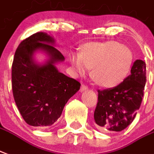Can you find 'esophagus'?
<instances>
[{
	"instance_id": "esophagus-1",
	"label": "esophagus",
	"mask_w": 154,
	"mask_h": 154,
	"mask_svg": "<svg viewBox=\"0 0 154 154\" xmlns=\"http://www.w3.org/2000/svg\"><path fill=\"white\" fill-rule=\"evenodd\" d=\"M88 90V87L86 86V85H84V84H82V86H81V88H80V91L81 92H84Z\"/></svg>"
}]
</instances>
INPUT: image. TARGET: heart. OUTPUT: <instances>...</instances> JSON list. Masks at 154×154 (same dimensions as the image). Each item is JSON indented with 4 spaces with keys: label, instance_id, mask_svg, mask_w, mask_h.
<instances>
[{
    "label": "heart",
    "instance_id": "obj_1",
    "mask_svg": "<svg viewBox=\"0 0 154 154\" xmlns=\"http://www.w3.org/2000/svg\"><path fill=\"white\" fill-rule=\"evenodd\" d=\"M72 70L77 76H85L92 68L91 76L94 82L103 88H113L128 76L133 54L129 47L115 41L89 42L81 53L70 56Z\"/></svg>",
    "mask_w": 154,
    "mask_h": 154
}]
</instances>
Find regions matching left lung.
<instances>
[{"instance_id":"8db88e82","label":"left lung","mask_w":154,"mask_h":154,"mask_svg":"<svg viewBox=\"0 0 154 154\" xmlns=\"http://www.w3.org/2000/svg\"><path fill=\"white\" fill-rule=\"evenodd\" d=\"M146 83V64L135 60L131 75L118 86L98 91L94 112L97 128L103 131H122L131 123L140 107Z\"/></svg>"}]
</instances>
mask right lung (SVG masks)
<instances>
[{"instance_id": "add662e5", "label": "right lung", "mask_w": 154, "mask_h": 154, "mask_svg": "<svg viewBox=\"0 0 154 154\" xmlns=\"http://www.w3.org/2000/svg\"><path fill=\"white\" fill-rule=\"evenodd\" d=\"M54 39L36 32L23 40L17 48L12 64V91L20 114L30 126L46 128L58 120L68 100L81 84L57 69L64 57L54 45ZM38 51L48 59L39 64L34 59Z\"/></svg>"}]
</instances>
